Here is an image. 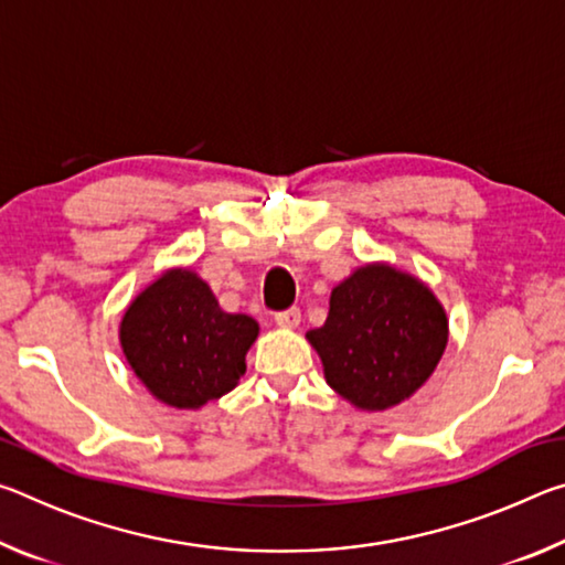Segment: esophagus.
I'll return each instance as SVG.
<instances>
[{
  "label": "esophagus",
  "mask_w": 565,
  "mask_h": 565,
  "mask_svg": "<svg viewBox=\"0 0 565 565\" xmlns=\"http://www.w3.org/2000/svg\"><path fill=\"white\" fill-rule=\"evenodd\" d=\"M274 321L279 323L281 329H294V327H299L301 311L296 309V306H291V309H284V311H276L274 313Z\"/></svg>",
  "instance_id": "1"
}]
</instances>
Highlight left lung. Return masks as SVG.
<instances>
[{"mask_svg":"<svg viewBox=\"0 0 565 565\" xmlns=\"http://www.w3.org/2000/svg\"><path fill=\"white\" fill-rule=\"evenodd\" d=\"M306 337L333 391L359 408L384 411L434 374L448 321L428 286L386 264H369L331 291L327 321Z\"/></svg>","mask_w":565,"mask_h":565,"instance_id":"left-lung-1","label":"left lung"}]
</instances>
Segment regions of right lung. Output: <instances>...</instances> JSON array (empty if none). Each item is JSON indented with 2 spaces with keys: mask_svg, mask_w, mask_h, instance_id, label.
<instances>
[{
  "mask_svg": "<svg viewBox=\"0 0 565 565\" xmlns=\"http://www.w3.org/2000/svg\"><path fill=\"white\" fill-rule=\"evenodd\" d=\"M259 323L226 313L196 274L174 269L141 291L121 319V347L145 386L177 408L228 394L246 371Z\"/></svg>",
  "mask_w": 565,
  "mask_h": 565,
  "instance_id": "1",
  "label": "right lung"
}]
</instances>
